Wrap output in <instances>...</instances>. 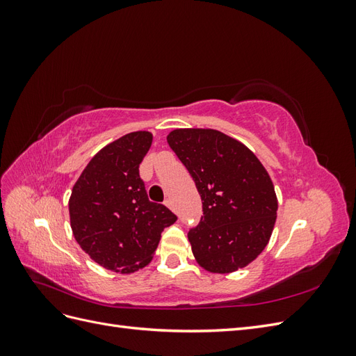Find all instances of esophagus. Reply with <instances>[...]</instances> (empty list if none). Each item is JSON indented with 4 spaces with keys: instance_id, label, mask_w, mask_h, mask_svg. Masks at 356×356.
Listing matches in <instances>:
<instances>
[{
    "instance_id": "34e87169",
    "label": "esophagus",
    "mask_w": 356,
    "mask_h": 356,
    "mask_svg": "<svg viewBox=\"0 0 356 356\" xmlns=\"http://www.w3.org/2000/svg\"><path fill=\"white\" fill-rule=\"evenodd\" d=\"M165 204L169 208V209H174V202H172V199H166L165 200Z\"/></svg>"
}]
</instances>
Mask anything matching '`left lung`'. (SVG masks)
Returning a JSON list of instances; mask_svg holds the SVG:
<instances>
[{
  "mask_svg": "<svg viewBox=\"0 0 356 356\" xmlns=\"http://www.w3.org/2000/svg\"><path fill=\"white\" fill-rule=\"evenodd\" d=\"M202 199L203 217L188 241L211 273H232L263 252L276 222L277 197L261 161L215 129H175L166 136Z\"/></svg>",
  "mask_w": 356,
  "mask_h": 356,
  "instance_id": "obj_1",
  "label": "left lung"
}]
</instances>
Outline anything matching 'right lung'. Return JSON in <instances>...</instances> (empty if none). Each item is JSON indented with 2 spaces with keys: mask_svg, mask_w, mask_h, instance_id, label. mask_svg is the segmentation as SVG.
Wrapping results in <instances>:
<instances>
[{
  "mask_svg": "<svg viewBox=\"0 0 356 356\" xmlns=\"http://www.w3.org/2000/svg\"><path fill=\"white\" fill-rule=\"evenodd\" d=\"M153 134L138 131L105 145L81 172L68 202L72 234L106 270L138 272L153 260L161 232L177 221L165 204L148 200L139 178Z\"/></svg>",
  "mask_w": 356,
  "mask_h": 356,
  "instance_id": "right-lung-1",
  "label": "right lung"
}]
</instances>
